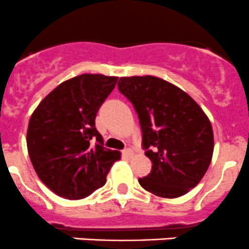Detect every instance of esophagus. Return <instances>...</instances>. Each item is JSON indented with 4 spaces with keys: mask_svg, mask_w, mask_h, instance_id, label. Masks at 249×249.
Segmentation results:
<instances>
[{
    "mask_svg": "<svg viewBox=\"0 0 249 249\" xmlns=\"http://www.w3.org/2000/svg\"><path fill=\"white\" fill-rule=\"evenodd\" d=\"M122 154H124V157H132L133 155H134V152H133L132 149H124V151H122Z\"/></svg>",
    "mask_w": 249,
    "mask_h": 249,
    "instance_id": "1",
    "label": "esophagus"
}]
</instances>
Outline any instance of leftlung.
Here are the masks:
<instances>
[{
	"label": "left lung",
	"mask_w": 249,
	"mask_h": 249,
	"mask_svg": "<svg viewBox=\"0 0 249 249\" xmlns=\"http://www.w3.org/2000/svg\"><path fill=\"white\" fill-rule=\"evenodd\" d=\"M119 89L139 117L151 172L142 188L176 198L195 188L207 172L214 149L212 124L200 105L183 89L155 76L121 77Z\"/></svg>",
	"instance_id": "1"
}]
</instances>
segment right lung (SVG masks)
Here are the masks:
<instances>
[{"mask_svg": "<svg viewBox=\"0 0 249 249\" xmlns=\"http://www.w3.org/2000/svg\"><path fill=\"white\" fill-rule=\"evenodd\" d=\"M117 78L82 73L64 81L31 115L26 133L29 156L42 183L58 196L87 197L104 185L112 164L121 159L120 151L103 146L95 128L98 110Z\"/></svg>", "mask_w": 249, "mask_h": 249, "instance_id": "add662e5", "label": "right lung"}]
</instances>
